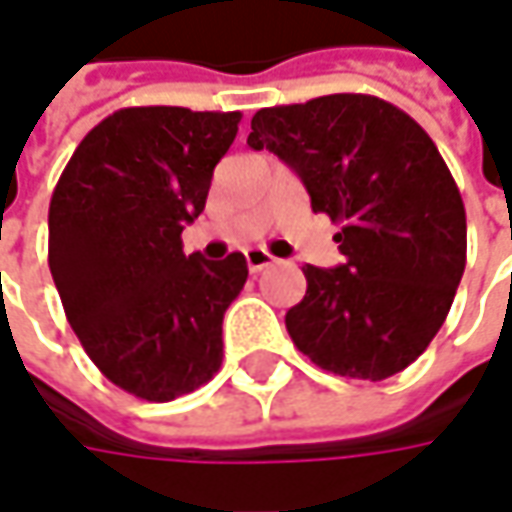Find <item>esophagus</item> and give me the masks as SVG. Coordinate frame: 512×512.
<instances>
[{
	"instance_id": "esophagus-1",
	"label": "esophagus",
	"mask_w": 512,
	"mask_h": 512,
	"mask_svg": "<svg viewBox=\"0 0 512 512\" xmlns=\"http://www.w3.org/2000/svg\"><path fill=\"white\" fill-rule=\"evenodd\" d=\"M245 262H247V267H250V273H262V270H267V267L273 265L276 259H273L267 250L250 247V250H245Z\"/></svg>"
}]
</instances>
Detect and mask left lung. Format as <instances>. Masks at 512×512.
Returning a JSON list of instances; mask_svg holds the SVG:
<instances>
[{"label":"left lung","mask_w":512,"mask_h":512,"mask_svg":"<svg viewBox=\"0 0 512 512\" xmlns=\"http://www.w3.org/2000/svg\"><path fill=\"white\" fill-rule=\"evenodd\" d=\"M247 145L287 162L313 213L339 225L344 265L302 267L293 344L347 379L402 373L444 325L467 262L462 193L433 139L379 96L330 93L256 110Z\"/></svg>","instance_id":"1"}]
</instances>
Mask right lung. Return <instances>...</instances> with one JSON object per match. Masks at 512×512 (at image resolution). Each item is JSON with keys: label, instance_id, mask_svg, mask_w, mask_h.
Here are the masks:
<instances>
[{"label": "right lung", "instance_id": "1", "mask_svg": "<svg viewBox=\"0 0 512 512\" xmlns=\"http://www.w3.org/2000/svg\"><path fill=\"white\" fill-rule=\"evenodd\" d=\"M239 122V110H116L53 187L48 265L65 316L90 362L136 399L193 393L222 364V319L247 262L185 256L182 230L205 210Z\"/></svg>", "mask_w": 512, "mask_h": 512}]
</instances>
